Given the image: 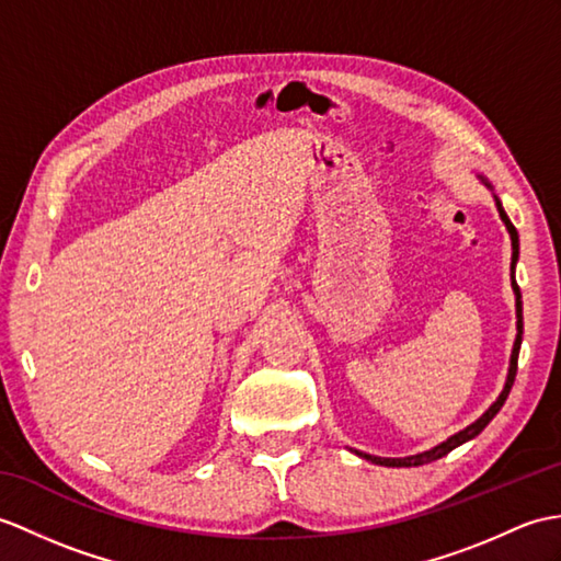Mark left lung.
I'll use <instances>...</instances> for the list:
<instances>
[{
  "mask_svg": "<svg viewBox=\"0 0 561 561\" xmlns=\"http://www.w3.org/2000/svg\"><path fill=\"white\" fill-rule=\"evenodd\" d=\"M478 179L483 181V184H485L490 191H494V188H492V184H490V181H488L483 174H478ZM492 198H494V205H497V213H500V217H502V221H504L506 231H510V239H512V289H514V296H516V340H514L512 358H510V373H506V382H504V387H502L500 397L490 403V409H488L483 415H480V419H478L476 423H471L468 427L459 430V433H457V435H451L449 439L439 442V445H437V447H433V449L421 451V454H413V457H403V459H382V457H373V454L356 451L360 459H366V461L377 463V466H389V468H411V466H423V463H430V461H437V459H442V457H447V454H449L451 449L461 447L463 442L473 439V437H478L480 433H483L485 425L494 419V415L500 413V409L504 407L506 397H510V392H512V385H514V377H516V363H518L520 334H524V304H520V289H518L516 275H514V272H516V263H518V231H516V227L512 225V219L506 217L504 207H502V201H500L497 195H494V193H492Z\"/></svg>",
  "mask_w": 561,
  "mask_h": 561,
  "instance_id": "8db88e82",
  "label": "left lung"
}]
</instances>
